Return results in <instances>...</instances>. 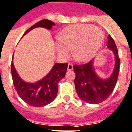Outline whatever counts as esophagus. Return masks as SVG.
Masks as SVG:
<instances>
[{"instance_id":"1","label":"esophagus","mask_w":132,"mask_h":132,"mask_svg":"<svg viewBox=\"0 0 132 132\" xmlns=\"http://www.w3.org/2000/svg\"><path fill=\"white\" fill-rule=\"evenodd\" d=\"M67 70H68V71H72V70H73V66H72V64H71V63H69V64H68Z\"/></svg>"}]
</instances>
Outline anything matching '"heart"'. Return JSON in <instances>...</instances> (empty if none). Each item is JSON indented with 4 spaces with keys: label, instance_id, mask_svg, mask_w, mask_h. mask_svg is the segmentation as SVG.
Returning <instances> with one entry per match:
<instances>
[{
    "label": "heart",
    "instance_id": "b5f03b06",
    "mask_svg": "<svg viewBox=\"0 0 132 132\" xmlns=\"http://www.w3.org/2000/svg\"><path fill=\"white\" fill-rule=\"evenodd\" d=\"M57 39L55 48L61 58L69 57L72 51L74 60L86 62L93 58L101 48L104 35L97 27L80 24L66 28Z\"/></svg>",
    "mask_w": 132,
    "mask_h": 132
}]
</instances>
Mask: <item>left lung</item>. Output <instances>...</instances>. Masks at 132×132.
Returning a JSON list of instances; mask_svg holds the SVG:
<instances>
[{
  "label": "left lung",
  "instance_id": "1",
  "mask_svg": "<svg viewBox=\"0 0 132 132\" xmlns=\"http://www.w3.org/2000/svg\"><path fill=\"white\" fill-rule=\"evenodd\" d=\"M108 48L114 54L115 64L112 74L106 79L99 78L96 73L93 61L84 65L73 66L75 73V86L78 97L89 104H98L106 100L112 93L120 72V61L118 51L112 37L108 36Z\"/></svg>",
  "mask_w": 132,
  "mask_h": 132
}]
</instances>
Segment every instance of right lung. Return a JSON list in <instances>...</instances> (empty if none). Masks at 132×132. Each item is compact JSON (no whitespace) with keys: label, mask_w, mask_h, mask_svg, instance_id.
I'll return each instance as SVG.
<instances>
[{"label":"right lung","mask_w":132,"mask_h":132,"mask_svg":"<svg viewBox=\"0 0 132 132\" xmlns=\"http://www.w3.org/2000/svg\"><path fill=\"white\" fill-rule=\"evenodd\" d=\"M54 25L55 24L50 20H42L30 27L24 34H26L36 27L51 30ZM67 66V63H55L50 72L40 81L27 83L20 78L12 63L11 71L15 88L20 98L28 105L33 107H43L48 105L57 96L58 82L65 77Z\"/></svg>","instance_id":"right-lung-1"}]
</instances>
